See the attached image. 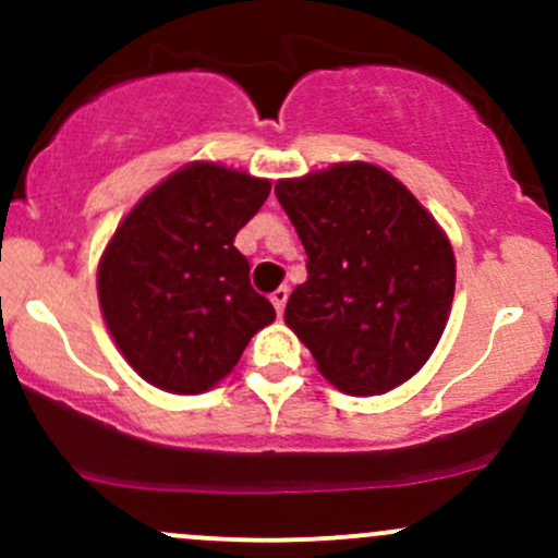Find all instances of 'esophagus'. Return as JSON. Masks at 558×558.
<instances>
[{
	"label": "esophagus",
	"mask_w": 558,
	"mask_h": 558,
	"mask_svg": "<svg viewBox=\"0 0 558 558\" xmlns=\"http://www.w3.org/2000/svg\"><path fill=\"white\" fill-rule=\"evenodd\" d=\"M269 300H272V305H275V313H283V307H286V302H289V289H286V286H280V289H275L272 294H269Z\"/></svg>",
	"instance_id": "1"
}]
</instances>
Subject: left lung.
Returning <instances> with one entry per match:
<instances>
[{
	"instance_id": "8db88e82",
	"label": "left lung",
	"mask_w": 558,
	"mask_h": 558,
	"mask_svg": "<svg viewBox=\"0 0 558 558\" xmlns=\"http://www.w3.org/2000/svg\"><path fill=\"white\" fill-rule=\"evenodd\" d=\"M307 253L286 324L340 391L369 397L413 378L435 351L456 289L451 243L413 194L373 165L275 185Z\"/></svg>"
}]
</instances>
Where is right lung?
I'll use <instances>...</instances> for the list:
<instances>
[{
	"label": "right lung",
	"instance_id": "add662e5",
	"mask_svg": "<svg viewBox=\"0 0 558 558\" xmlns=\"http://www.w3.org/2000/svg\"><path fill=\"white\" fill-rule=\"evenodd\" d=\"M267 196V180L202 161L156 185L116 229L99 264V305L148 384L207 391L275 318L234 247Z\"/></svg>",
	"mask_w": 558,
	"mask_h": 558
}]
</instances>
